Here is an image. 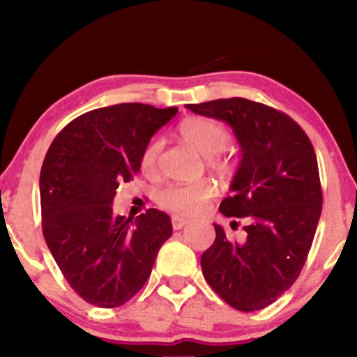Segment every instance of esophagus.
Listing matches in <instances>:
<instances>
[{"mask_svg":"<svg viewBox=\"0 0 357 357\" xmlns=\"http://www.w3.org/2000/svg\"><path fill=\"white\" fill-rule=\"evenodd\" d=\"M171 223H173L174 230H181V228L186 227L190 221H188L186 218H181V216H173V218H171Z\"/></svg>","mask_w":357,"mask_h":357,"instance_id":"34e87169","label":"esophagus"}]
</instances>
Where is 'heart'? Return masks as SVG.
<instances>
[{"mask_svg": "<svg viewBox=\"0 0 357 357\" xmlns=\"http://www.w3.org/2000/svg\"><path fill=\"white\" fill-rule=\"evenodd\" d=\"M178 136L196 153L206 158V166L221 176L231 173L233 165L221 151L227 147L228 132L223 126L208 117H186L178 126ZM161 153V141L153 139L141 154V167L144 173H153ZM216 188L211 181L188 184H169L158 192L159 206L179 216H192L199 213L215 196Z\"/></svg>", "mask_w": 357, "mask_h": 357, "instance_id": "heart-1", "label": "heart"}]
</instances>
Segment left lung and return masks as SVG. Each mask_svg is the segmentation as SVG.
I'll use <instances>...</instances> for the list:
<instances>
[{"label":"left lung","instance_id":"8db88e82","mask_svg":"<svg viewBox=\"0 0 357 357\" xmlns=\"http://www.w3.org/2000/svg\"><path fill=\"white\" fill-rule=\"evenodd\" d=\"M188 109L227 122L241 151L231 196L220 211L247 221L245 240H230L215 223L216 238L202 255L203 275L233 309L260 310L292 287L312 247L322 211L312 142L287 114L241 97Z\"/></svg>","mask_w":357,"mask_h":357}]
</instances>
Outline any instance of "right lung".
Returning a JSON list of instances; mask_svg holds the SVG:
<instances>
[{
	"label": "right lung",
	"instance_id": "right-lung-1",
	"mask_svg": "<svg viewBox=\"0 0 357 357\" xmlns=\"http://www.w3.org/2000/svg\"><path fill=\"white\" fill-rule=\"evenodd\" d=\"M178 112L117 104L82 114L53 139L40 173L43 236L63 277L89 304L112 309L132 298L151 275L171 218L151 208L116 216L121 183L141 169L151 137Z\"/></svg>",
	"mask_w": 357,
	"mask_h": 357
}]
</instances>
